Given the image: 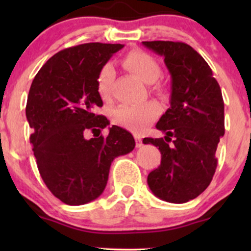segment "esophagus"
<instances>
[{"mask_svg": "<svg viewBox=\"0 0 251 251\" xmlns=\"http://www.w3.org/2000/svg\"><path fill=\"white\" fill-rule=\"evenodd\" d=\"M142 145H143V139L140 137H138V135H135V146H137V148H140Z\"/></svg>", "mask_w": 251, "mask_h": 251, "instance_id": "34e87169", "label": "esophagus"}]
</instances>
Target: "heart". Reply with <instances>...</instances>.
I'll list each match as a JSON object with an SVG mask.
<instances>
[{"instance_id":"heart-1","label":"heart","mask_w":251,"mask_h":251,"mask_svg":"<svg viewBox=\"0 0 251 251\" xmlns=\"http://www.w3.org/2000/svg\"><path fill=\"white\" fill-rule=\"evenodd\" d=\"M123 63L127 70L135 74L142 81L148 85L154 83L162 75V68L153 56L143 50H131L123 57ZM114 80L113 66L106 63L100 68L97 76V92L100 98L108 99L111 94L112 83ZM154 91L163 94L164 87L155 85ZM159 106L155 102L149 101L142 105H124L118 106L112 113V119L120 127L129 129L132 132L143 131L149 124L154 122L159 116Z\"/></svg>"}]
</instances>
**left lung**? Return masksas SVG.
<instances>
[{
	"label": "left lung",
	"instance_id": "left-lung-1",
	"mask_svg": "<svg viewBox=\"0 0 251 251\" xmlns=\"http://www.w3.org/2000/svg\"><path fill=\"white\" fill-rule=\"evenodd\" d=\"M164 56L171 74L170 107L155 127L164 138H144L159 148L162 162L148 176L151 191L170 203H186L211 183L216 150L224 135V101L205 60L191 46L174 41H144Z\"/></svg>",
	"mask_w": 251,
	"mask_h": 251
}]
</instances>
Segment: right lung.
<instances>
[{"instance_id":"add662e5","label":"right lung","mask_w":251,"mask_h":251,"mask_svg":"<svg viewBox=\"0 0 251 251\" xmlns=\"http://www.w3.org/2000/svg\"><path fill=\"white\" fill-rule=\"evenodd\" d=\"M120 43L91 42L60 50L37 72L28 94L25 116L33 133L30 143L37 169L50 191L68 205H81L102 194L111 163L127 154L135 142L119 126L107 137L100 131L107 118L94 113L102 100L97 76Z\"/></svg>"}]
</instances>
